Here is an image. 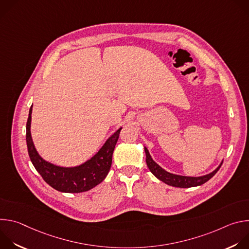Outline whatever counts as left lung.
Masks as SVG:
<instances>
[{
    "label": "left lung",
    "instance_id": "8db88e82",
    "mask_svg": "<svg viewBox=\"0 0 249 249\" xmlns=\"http://www.w3.org/2000/svg\"><path fill=\"white\" fill-rule=\"evenodd\" d=\"M145 153H146V162L151 170V172L157 177L158 179L164 182L167 185L173 186V187H180V188H189V187H195L204 184L209 179H211L214 176L217 171L220 169L221 165L223 164V160L221 164L214 170L210 172L209 174L193 177V176H184V175H177L170 173L166 170H164L162 167H160L151 157L148 149L145 147Z\"/></svg>",
    "mask_w": 249,
    "mask_h": 249
}]
</instances>
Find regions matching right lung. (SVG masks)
Instances as JSON below:
<instances>
[{"mask_svg":"<svg viewBox=\"0 0 249 249\" xmlns=\"http://www.w3.org/2000/svg\"><path fill=\"white\" fill-rule=\"evenodd\" d=\"M32 105L26 123V145L30 160L42 178L54 189L65 193H80L98 185L108 174L112 163V155L122 128H119L105 142L101 149L86 162L64 167L43 160L34 147L30 133Z\"/></svg>","mask_w":249,"mask_h":249,"instance_id":"1","label":"right lung"}]
</instances>
